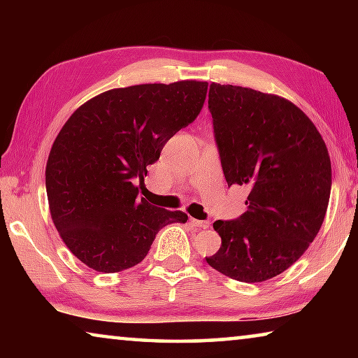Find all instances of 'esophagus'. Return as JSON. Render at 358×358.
I'll return each mask as SVG.
<instances>
[{
  "mask_svg": "<svg viewBox=\"0 0 358 358\" xmlns=\"http://www.w3.org/2000/svg\"><path fill=\"white\" fill-rule=\"evenodd\" d=\"M191 222H192V226H196L199 229H208L210 227V221H201V220H194V217H191Z\"/></svg>",
  "mask_w": 358,
  "mask_h": 358,
  "instance_id": "34e87169",
  "label": "esophagus"
}]
</instances>
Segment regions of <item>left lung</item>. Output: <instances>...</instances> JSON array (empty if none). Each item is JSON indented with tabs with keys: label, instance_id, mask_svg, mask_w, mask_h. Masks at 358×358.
<instances>
[{
	"label": "left lung",
	"instance_id": "obj_1",
	"mask_svg": "<svg viewBox=\"0 0 358 358\" xmlns=\"http://www.w3.org/2000/svg\"><path fill=\"white\" fill-rule=\"evenodd\" d=\"M208 108L227 185L250 194L240 217L213 222L221 248L205 259L232 280L262 282L316 238L331 189L329 150L313 121L281 96L213 82Z\"/></svg>",
	"mask_w": 358,
	"mask_h": 358
}]
</instances>
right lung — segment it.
I'll list each match as a JSON object with an SVG mask.
<instances>
[{
	"mask_svg": "<svg viewBox=\"0 0 358 358\" xmlns=\"http://www.w3.org/2000/svg\"><path fill=\"white\" fill-rule=\"evenodd\" d=\"M207 82L113 88L85 102L52 145L45 187L52 221L90 268L117 273L142 262L167 224L186 222L138 197L136 180L164 145L201 113Z\"/></svg>",
	"mask_w": 358,
	"mask_h": 358,
	"instance_id": "1",
	"label": "right lung"
}]
</instances>
